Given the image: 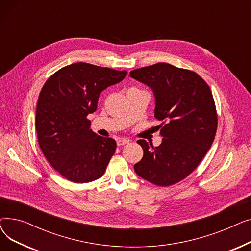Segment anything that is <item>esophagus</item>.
Returning a JSON list of instances; mask_svg holds the SVG:
<instances>
[{"label": "esophagus", "instance_id": "esophagus-1", "mask_svg": "<svg viewBox=\"0 0 251 251\" xmlns=\"http://www.w3.org/2000/svg\"><path fill=\"white\" fill-rule=\"evenodd\" d=\"M129 142H130V140H129V139H127V138H121V139H118V140H117L118 147L124 146V144H128Z\"/></svg>", "mask_w": 251, "mask_h": 251}]
</instances>
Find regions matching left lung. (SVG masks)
<instances>
[{
    "instance_id": "obj_1",
    "label": "left lung",
    "mask_w": 251,
    "mask_h": 251,
    "mask_svg": "<svg viewBox=\"0 0 251 251\" xmlns=\"http://www.w3.org/2000/svg\"><path fill=\"white\" fill-rule=\"evenodd\" d=\"M130 77L151 88L154 118L164 121L159 147L137 141L143 156L134 171L157 186L173 185L200 165L215 139L218 116L212 91L199 74L168 63L135 69Z\"/></svg>"
}]
</instances>
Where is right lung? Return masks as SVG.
<instances>
[{
    "label": "right lung",
    "mask_w": 251,
    "mask_h": 251,
    "mask_svg": "<svg viewBox=\"0 0 251 251\" xmlns=\"http://www.w3.org/2000/svg\"><path fill=\"white\" fill-rule=\"evenodd\" d=\"M127 71L74 63L52 74L39 94L35 129L39 147L57 172L74 183L100 178L116 151L113 138L90 129L100 92L122 81Z\"/></svg>",
    "instance_id": "obj_1"
}]
</instances>
